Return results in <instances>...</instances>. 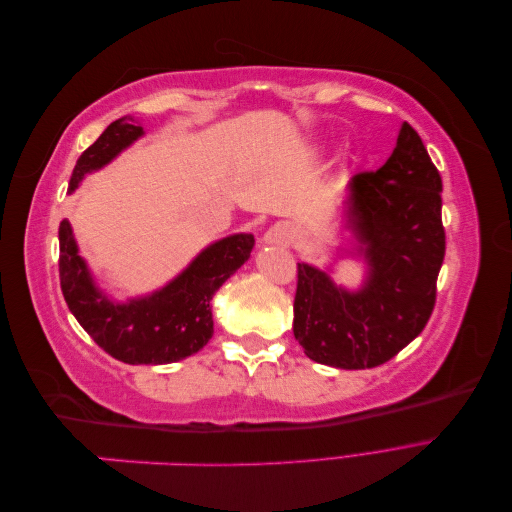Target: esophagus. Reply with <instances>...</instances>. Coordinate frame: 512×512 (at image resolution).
I'll use <instances>...</instances> for the list:
<instances>
[{"label": "esophagus", "mask_w": 512, "mask_h": 512, "mask_svg": "<svg viewBox=\"0 0 512 512\" xmlns=\"http://www.w3.org/2000/svg\"><path fill=\"white\" fill-rule=\"evenodd\" d=\"M292 239H294V232L288 224H275L265 232V237H262V241L267 245H290Z\"/></svg>", "instance_id": "1"}]
</instances>
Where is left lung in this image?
I'll return each instance as SVG.
<instances>
[{
  "label": "left lung",
  "instance_id": "1",
  "mask_svg": "<svg viewBox=\"0 0 512 512\" xmlns=\"http://www.w3.org/2000/svg\"><path fill=\"white\" fill-rule=\"evenodd\" d=\"M342 220L350 237L339 252L363 260V282L352 290L333 267L299 262L292 331L316 363L369 369L425 329L446 250L442 179L410 123L380 170L350 179Z\"/></svg>",
  "mask_w": 512,
  "mask_h": 512
}]
</instances>
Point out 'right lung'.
Here are the masks:
<instances>
[{
	"label": "right lung",
	"mask_w": 512,
	"mask_h": 512,
	"mask_svg": "<svg viewBox=\"0 0 512 512\" xmlns=\"http://www.w3.org/2000/svg\"><path fill=\"white\" fill-rule=\"evenodd\" d=\"M145 136L136 117H121L87 147L72 170V194L85 175L111 164ZM254 235L237 232L207 245L177 277L162 288L128 301L104 292L68 220L59 224V280L74 318L94 342L128 365H166L205 348L213 335L211 299L220 286L250 258Z\"/></svg>",
	"instance_id": "1"
}]
</instances>
